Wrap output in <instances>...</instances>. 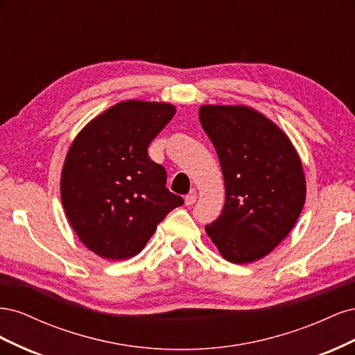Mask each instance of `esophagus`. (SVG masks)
I'll return each mask as SVG.
<instances>
[{"mask_svg":"<svg viewBox=\"0 0 355 355\" xmlns=\"http://www.w3.org/2000/svg\"><path fill=\"white\" fill-rule=\"evenodd\" d=\"M197 201V194L196 192H189V194L185 197V204L187 206H192Z\"/></svg>","mask_w":355,"mask_h":355,"instance_id":"34e87169","label":"esophagus"}]
</instances>
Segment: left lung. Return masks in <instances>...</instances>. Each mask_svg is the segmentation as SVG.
Here are the masks:
<instances>
[{
	"instance_id": "1",
	"label": "left lung",
	"mask_w": 355,
	"mask_h": 355,
	"mask_svg": "<svg viewBox=\"0 0 355 355\" xmlns=\"http://www.w3.org/2000/svg\"><path fill=\"white\" fill-rule=\"evenodd\" d=\"M200 123L220 163L225 206L206 232L223 259L252 263L270 254L304 209L306 180L288 136L245 105H201Z\"/></svg>"
}]
</instances>
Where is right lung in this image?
Masks as SVG:
<instances>
[{"mask_svg":"<svg viewBox=\"0 0 355 355\" xmlns=\"http://www.w3.org/2000/svg\"><path fill=\"white\" fill-rule=\"evenodd\" d=\"M176 114L166 102L124 101L85 124L60 173V198L80 241L103 259L141 252L168 211L184 204L148 146Z\"/></svg>","mask_w":355,"mask_h":355,"instance_id":"add662e5","label":"right lung"}]
</instances>
